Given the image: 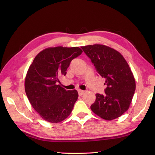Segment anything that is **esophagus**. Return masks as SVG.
Returning a JSON list of instances; mask_svg holds the SVG:
<instances>
[{
	"mask_svg": "<svg viewBox=\"0 0 155 155\" xmlns=\"http://www.w3.org/2000/svg\"><path fill=\"white\" fill-rule=\"evenodd\" d=\"M78 94H79V96H82L84 94V92H85V91H82V90H78Z\"/></svg>",
	"mask_w": 155,
	"mask_h": 155,
	"instance_id": "esophagus-1",
	"label": "esophagus"
}]
</instances>
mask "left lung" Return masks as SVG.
<instances>
[{
  "instance_id": "8db88e82",
  "label": "left lung",
  "mask_w": 155,
  "mask_h": 155,
  "mask_svg": "<svg viewBox=\"0 0 155 155\" xmlns=\"http://www.w3.org/2000/svg\"><path fill=\"white\" fill-rule=\"evenodd\" d=\"M91 59L98 74L105 78L104 94H96L91 110L106 120L118 118L127 110L134 96L136 84L128 63L120 53L101 45L81 47Z\"/></svg>"
}]
</instances>
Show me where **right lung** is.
Segmentation results:
<instances>
[{
  "label": "right lung",
  "instance_id": "right-lung-1",
  "mask_svg": "<svg viewBox=\"0 0 155 155\" xmlns=\"http://www.w3.org/2000/svg\"><path fill=\"white\" fill-rule=\"evenodd\" d=\"M82 51L79 47L46 48L36 55L30 65L25 79V92L33 108L45 120L58 123L71 113L78 91L62 88L59 78L67 74L70 62Z\"/></svg>",
  "mask_w": 155,
  "mask_h": 155
}]
</instances>
